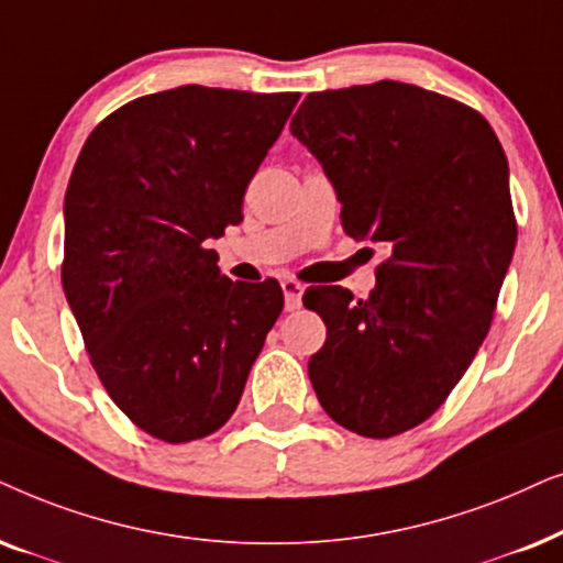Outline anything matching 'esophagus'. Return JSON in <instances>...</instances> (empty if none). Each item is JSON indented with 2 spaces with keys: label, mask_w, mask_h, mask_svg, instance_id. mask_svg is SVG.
Masks as SVG:
<instances>
[{
  "label": "esophagus",
  "mask_w": 563,
  "mask_h": 563,
  "mask_svg": "<svg viewBox=\"0 0 563 563\" xmlns=\"http://www.w3.org/2000/svg\"><path fill=\"white\" fill-rule=\"evenodd\" d=\"M280 286H283V296H286V311L301 309V298L306 290L303 283L294 280V277H286V280H280Z\"/></svg>",
  "instance_id": "1"
}]
</instances>
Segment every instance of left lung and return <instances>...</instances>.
<instances>
[{
  "mask_svg": "<svg viewBox=\"0 0 563 563\" xmlns=\"http://www.w3.org/2000/svg\"><path fill=\"white\" fill-rule=\"evenodd\" d=\"M290 133L332 183L342 229L388 246L365 301L306 290L327 324L311 386L363 438L407 432L448 399L492 327L517 242L507 156L476 110L391 79L309 95Z\"/></svg>",
  "mask_w": 563,
  "mask_h": 563,
  "instance_id": "1",
  "label": "left lung"
}]
</instances>
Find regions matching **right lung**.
<instances>
[{
    "label": "right lung",
    "mask_w": 563,
    "mask_h": 563,
    "mask_svg": "<svg viewBox=\"0 0 563 563\" xmlns=\"http://www.w3.org/2000/svg\"><path fill=\"white\" fill-rule=\"evenodd\" d=\"M296 92L185 85L139 97L89 133L64 198L66 301L118 409L164 443L227 424L283 311L277 280L234 283L208 250Z\"/></svg>",
    "instance_id": "add662e5"
}]
</instances>
